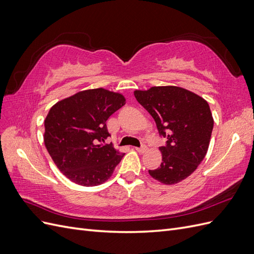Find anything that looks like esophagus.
I'll return each instance as SVG.
<instances>
[{"instance_id":"1","label":"esophagus","mask_w":254,"mask_h":254,"mask_svg":"<svg viewBox=\"0 0 254 254\" xmlns=\"http://www.w3.org/2000/svg\"><path fill=\"white\" fill-rule=\"evenodd\" d=\"M134 149H135L137 152H141V153H143V152H145V151H147V149H148V148L146 147L145 145H143L142 147H140V148H139V147H135Z\"/></svg>"}]
</instances>
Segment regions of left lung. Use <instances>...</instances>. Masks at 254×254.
<instances>
[{
  "label": "left lung",
  "instance_id": "obj_1",
  "mask_svg": "<svg viewBox=\"0 0 254 254\" xmlns=\"http://www.w3.org/2000/svg\"><path fill=\"white\" fill-rule=\"evenodd\" d=\"M134 96L156 122L158 131L167 137L160 147L162 162L148 171L158 182L173 186L195 172L209 148L214 120L210 106L194 92L176 86L135 90Z\"/></svg>",
  "mask_w": 254,
  "mask_h": 254
}]
</instances>
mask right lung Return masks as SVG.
<instances>
[{
	"label": "right lung",
	"instance_id": "obj_1",
	"mask_svg": "<svg viewBox=\"0 0 254 254\" xmlns=\"http://www.w3.org/2000/svg\"><path fill=\"white\" fill-rule=\"evenodd\" d=\"M126 103L119 92L89 89L61 99L44 120L43 140L54 163L82 187L103 184L125 153L103 144L110 134L106 122Z\"/></svg>",
	"mask_w": 254,
	"mask_h": 254
}]
</instances>
